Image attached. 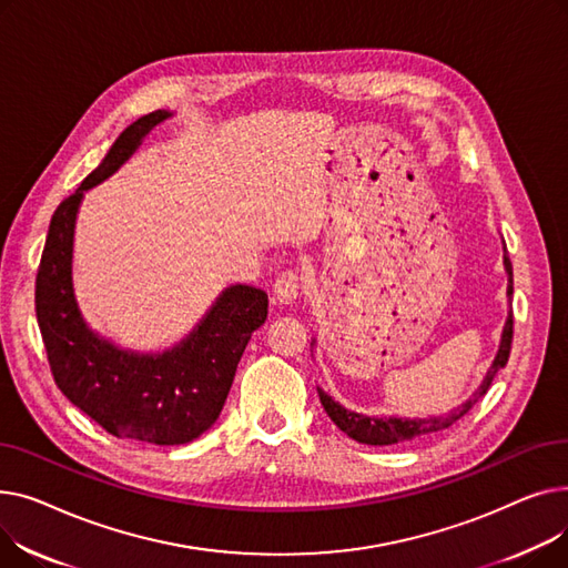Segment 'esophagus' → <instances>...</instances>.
Listing matches in <instances>:
<instances>
[{
  "mask_svg": "<svg viewBox=\"0 0 568 568\" xmlns=\"http://www.w3.org/2000/svg\"><path fill=\"white\" fill-rule=\"evenodd\" d=\"M302 292V278L294 272H283L274 283V294L281 304H294Z\"/></svg>",
  "mask_w": 568,
  "mask_h": 568,
  "instance_id": "obj_1",
  "label": "esophagus"
}]
</instances>
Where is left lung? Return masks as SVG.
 <instances>
[{"instance_id": "left-lung-1", "label": "left lung", "mask_w": 568, "mask_h": 568, "mask_svg": "<svg viewBox=\"0 0 568 568\" xmlns=\"http://www.w3.org/2000/svg\"><path fill=\"white\" fill-rule=\"evenodd\" d=\"M504 268L506 274H509V290H506V294H514V268H511V260L509 255H504ZM511 341H514V315L506 317V324H504V332H501V341H499V349L495 354V362L493 366L488 368L484 382L479 389H476L471 394L469 400H465L458 409L444 414V416H430V419H400V416H384V419H377V416H366V414H359V412H352V409H345L341 403H336L329 394H324L322 389H317L320 394V403L324 407V412L329 414V419L352 439L362 442V444H373V446H386V444H398V442H405V439H414V437H422V435H433L437 430H444L454 426L458 419H463V416L479 403L486 392L490 389L493 384V377L506 366V362H509V354H511Z\"/></svg>"}]
</instances>
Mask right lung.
Segmentation results:
<instances>
[{
	"label": "right lung",
	"mask_w": 568,
	"mask_h": 568,
	"mask_svg": "<svg viewBox=\"0 0 568 568\" xmlns=\"http://www.w3.org/2000/svg\"><path fill=\"white\" fill-rule=\"evenodd\" d=\"M168 116V110L140 116L54 209L37 274V320L59 389L105 433L163 446L193 442L214 426L236 364L268 306L262 290L230 285L182 343L156 354L122 349L87 326L73 292V234L82 195L122 168Z\"/></svg>",
	"instance_id": "right-lung-1"
}]
</instances>
